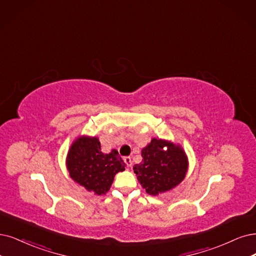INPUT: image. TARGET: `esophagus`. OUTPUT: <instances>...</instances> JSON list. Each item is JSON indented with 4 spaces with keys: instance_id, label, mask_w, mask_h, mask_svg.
I'll return each instance as SVG.
<instances>
[{
    "instance_id": "34e87169",
    "label": "esophagus",
    "mask_w": 256,
    "mask_h": 256,
    "mask_svg": "<svg viewBox=\"0 0 256 256\" xmlns=\"http://www.w3.org/2000/svg\"><path fill=\"white\" fill-rule=\"evenodd\" d=\"M123 160H124V162H126V164L128 166H132V158H130V157L126 156V157L123 158Z\"/></svg>"
}]
</instances>
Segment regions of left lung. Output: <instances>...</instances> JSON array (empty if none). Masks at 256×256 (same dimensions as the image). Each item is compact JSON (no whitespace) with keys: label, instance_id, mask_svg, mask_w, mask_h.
Here are the masks:
<instances>
[{"label":"left lung","instance_id":"1","mask_svg":"<svg viewBox=\"0 0 256 256\" xmlns=\"http://www.w3.org/2000/svg\"><path fill=\"white\" fill-rule=\"evenodd\" d=\"M142 162L133 166L139 184L150 195L171 191L186 178L188 159L180 144L153 138L141 150Z\"/></svg>","mask_w":256,"mask_h":256}]
</instances>
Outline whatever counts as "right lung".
Wrapping results in <instances>:
<instances>
[{"mask_svg": "<svg viewBox=\"0 0 256 256\" xmlns=\"http://www.w3.org/2000/svg\"><path fill=\"white\" fill-rule=\"evenodd\" d=\"M65 162L72 180L94 195L108 192L115 175L126 170L117 150L104 154L99 138L88 135H81L72 141Z\"/></svg>", "mask_w": 256, "mask_h": 256, "instance_id": "1", "label": "right lung"}]
</instances>
